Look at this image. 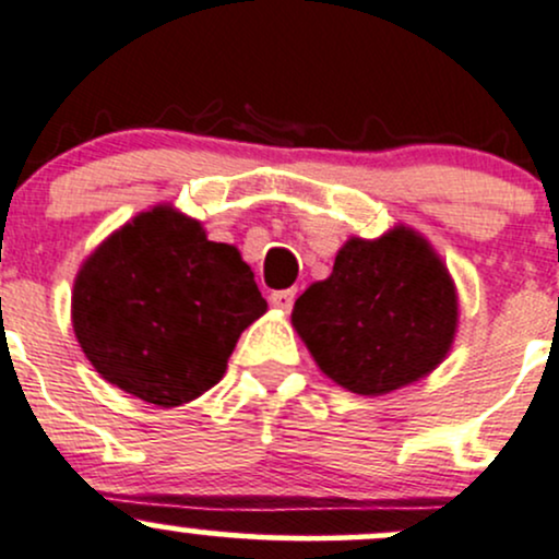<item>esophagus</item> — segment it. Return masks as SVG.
Instances as JSON below:
<instances>
[{
    "instance_id": "obj_1",
    "label": "esophagus",
    "mask_w": 559,
    "mask_h": 559,
    "mask_svg": "<svg viewBox=\"0 0 559 559\" xmlns=\"http://www.w3.org/2000/svg\"><path fill=\"white\" fill-rule=\"evenodd\" d=\"M269 301H272V306H277V309H282V311H290L293 304H296V290H277V293H272V298H269Z\"/></svg>"
}]
</instances>
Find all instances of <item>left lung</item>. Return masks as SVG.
<instances>
[{"label":"left lung","mask_w":559,"mask_h":559,"mask_svg":"<svg viewBox=\"0 0 559 559\" xmlns=\"http://www.w3.org/2000/svg\"><path fill=\"white\" fill-rule=\"evenodd\" d=\"M293 328L328 378L381 397L429 376L459 328V296L445 263L418 231L394 226L352 237L333 274L293 306Z\"/></svg>","instance_id":"obj_1"}]
</instances>
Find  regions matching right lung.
<instances>
[{"label":"right lung","mask_w":559,"mask_h":559,"mask_svg":"<svg viewBox=\"0 0 559 559\" xmlns=\"http://www.w3.org/2000/svg\"><path fill=\"white\" fill-rule=\"evenodd\" d=\"M266 311L234 245L157 205L138 213L82 263L71 325L106 381L159 407L197 400L226 373L234 346Z\"/></svg>","instance_id":"1"}]
</instances>
